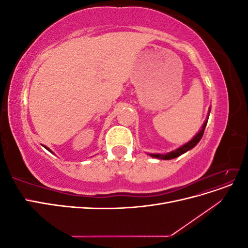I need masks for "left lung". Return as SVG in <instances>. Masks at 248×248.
<instances>
[{
	"instance_id": "8db88e82",
	"label": "left lung",
	"mask_w": 248,
	"mask_h": 248,
	"mask_svg": "<svg viewBox=\"0 0 248 248\" xmlns=\"http://www.w3.org/2000/svg\"><path fill=\"white\" fill-rule=\"evenodd\" d=\"M209 114H210V109H209ZM208 119H209V116L207 117V120L205 121L204 125L202 126V129L196 134V137H194L192 140H190L188 142H186L185 145H183V146H181L180 148L174 150V151L169 152V153H167V154H152V153H150L149 155L154 157V158L163 159V160H169V159H174V158H176V157L184 154V153L187 152V151H189L190 149L196 147V146L198 145V142L201 140V139H202V134H204V131H205V128H206V125H207V122H208Z\"/></svg>"
}]
</instances>
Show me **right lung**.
Segmentation results:
<instances>
[{
  "instance_id": "add662e5",
  "label": "right lung",
  "mask_w": 248,
  "mask_h": 248,
  "mask_svg": "<svg viewBox=\"0 0 248 248\" xmlns=\"http://www.w3.org/2000/svg\"><path fill=\"white\" fill-rule=\"evenodd\" d=\"M42 146H43V145H42ZM43 147H44V148H46V150H48V151H49V152H51V150H49V149H48V148H47L46 146H43ZM51 153H52V152H51Z\"/></svg>"
}]
</instances>
